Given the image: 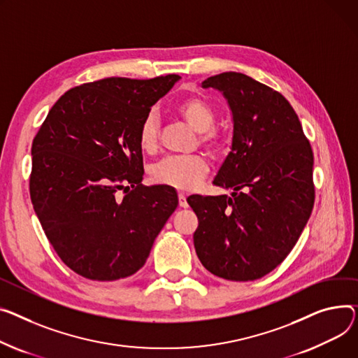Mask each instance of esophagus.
Masks as SVG:
<instances>
[{
  "label": "esophagus",
  "mask_w": 358,
  "mask_h": 358,
  "mask_svg": "<svg viewBox=\"0 0 358 358\" xmlns=\"http://www.w3.org/2000/svg\"><path fill=\"white\" fill-rule=\"evenodd\" d=\"M178 203H180V207H184V208L188 206V204H187V200H185V196H184L182 193L178 194Z\"/></svg>",
  "instance_id": "obj_1"
}]
</instances>
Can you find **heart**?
Listing matches in <instances>:
<instances>
[{"instance_id":"b5f03b06","label":"heart","mask_w":358,"mask_h":358,"mask_svg":"<svg viewBox=\"0 0 358 358\" xmlns=\"http://www.w3.org/2000/svg\"><path fill=\"white\" fill-rule=\"evenodd\" d=\"M177 113L196 132H200L201 144L210 150H219L222 147V138L213 127L216 124V109L201 96H188L176 106ZM159 124L154 115H148L141 122L138 131L139 147L144 152H154L158 147ZM208 171L207 162L199 155L189 157H166L157 162L151 177L155 182L169 185L181 192H189L196 188Z\"/></svg>"}]
</instances>
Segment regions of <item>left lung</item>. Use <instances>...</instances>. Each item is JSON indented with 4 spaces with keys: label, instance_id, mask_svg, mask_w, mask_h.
Masks as SVG:
<instances>
[{
    "label": "left lung",
    "instance_id": "left-lung-1",
    "mask_svg": "<svg viewBox=\"0 0 358 358\" xmlns=\"http://www.w3.org/2000/svg\"><path fill=\"white\" fill-rule=\"evenodd\" d=\"M201 86L222 92L231 110V151L213 184L233 193L187 199L199 219L196 253L213 275L255 280L282 264L311 216L314 154L279 92L236 71Z\"/></svg>",
    "mask_w": 358,
    "mask_h": 358
}]
</instances>
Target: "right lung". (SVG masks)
Listing matches in <instances>:
<instances>
[{"label": "right lung", "mask_w": 358, "mask_h": 358, "mask_svg": "<svg viewBox=\"0 0 358 358\" xmlns=\"http://www.w3.org/2000/svg\"><path fill=\"white\" fill-rule=\"evenodd\" d=\"M178 80L85 83L67 90L40 127L31 147V203L47 239L78 275L116 280L138 272L177 208L173 187L142 185L138 131Z\"/></svg>", "instance_id": "obj_1"}]
</instances>
